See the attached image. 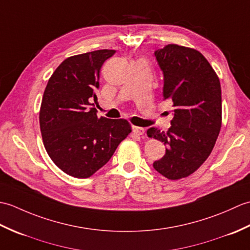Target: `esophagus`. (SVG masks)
I'll list each match as a JSON object with an SVG mask.
<instances>
[{
    "instance_id": "1",
    "label": "esophagus",
    "mask_w": 250,
    "mask_h": 250,
    "mask_svg": "<svg viewBox=\"0 0 250 250\" xmlns=\"http://www.w3.org/2000/svg\"><path fill=\"white\" fill-rule=\"evenodd\" d=\"M132 130H133V133L136 135H144L145 134V129L144 128H140V126H135L133 125L132 126Z\"/></svg>"
}]
</instances>
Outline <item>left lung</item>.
I'll list each match as a JSON object with an SVG mask.
<instances>
[{"instance_id": "1", "label": "left lung", "mask_w": 250, "mask_h": 250, "mask_svg": "<svg viewBox=\"0 0 250 250\" xmlns=\"http://www.w3.org/2000/svg\"><path fill=\"white\" fill-rule=\"evenodd\" d=\"M163 71V97L173 102L171 128L147 130V136L167 145L153 167L171 180L188 177L210 155L222 121L219 78L200 51L168 44L155 52Z\"/></svg>"}]
</instances>
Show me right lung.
<instances>
[{"label":"right lung","instance_id":"right-lung-1","mask_svg":"<svg viewBox=\"0 0 250 250\" xmlns=\"http://www.w3.org/2000/svg\"><path fill=\"white\" fill-rule=\"evenodd\" d=\"M115 50L101 49L68 57L52 73L40 109L45 149L61 171L88 178L108 162L131 132L125 119L98 117L100 71Z\"/></svg>","mask_w":250,"mask_h":250}]
</instances>
